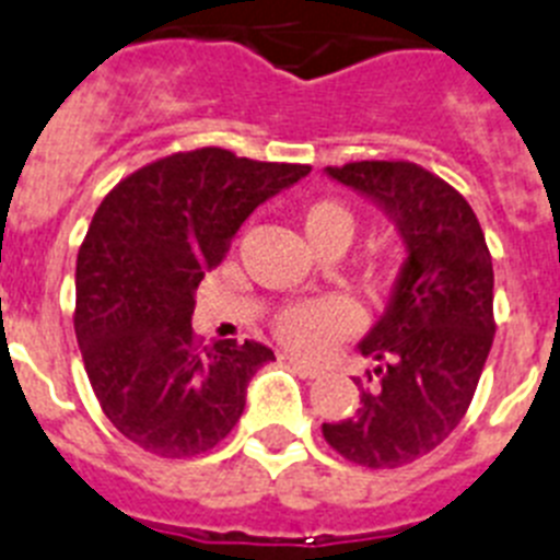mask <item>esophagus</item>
<instances>
[{
	"label": "esophagus",
	"instance_id": "esophagus-1",
	"mask_svg": "<svg viewBox=\"0 0 560 560\" xmlns=\"http://www.w3.org/2000/svg\"><path fill=\"white\" fill-rule=\"evenodd\" d=\"M283 360L289 362V365L294 368L300 376H305V380H317V376H323V368L314 365V362H305V360H300V357H291V353H285Z\"/></svg>",
	"mask_w": 560,
	"mask_h": 560
}]
</instances>
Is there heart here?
I'll return each mask as SVG.
<instances>
[{
  "label": "heart",
  "instance_id": "heart-1",
  "mask_svg": "<svg viewBox=\"0 0 560 560\" xmlns=\"http://www.w3.org/2000/svg\"><path fill=\"white\" fill-rule=\"evenodd\" d=\"M303 229L314 248H326L328 243L348 246L357 232V214L342 200H314L303 209ZM360 323L362 314L353 300L342 294H328V298L300 300L280 308L271 323V331L300 357H323L339 339L357 334Z\"/></svg>",
  "mask_w": 560,
  "mask_h": 560
}]
</instances>
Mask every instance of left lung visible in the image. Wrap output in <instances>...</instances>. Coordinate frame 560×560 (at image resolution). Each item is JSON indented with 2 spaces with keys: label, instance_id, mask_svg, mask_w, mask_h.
<instances>
[{
  "label": "left lung",
  "instance_id": "1",
  "mask_svg": "<svg viewBox=\"0 0 560 560\" xmlns=\"http://www.w3.org/2000/svg\"><path fill=\"white\" fill-rule=\"evenodd\" d=\"M374 198L408 243L385 317L360 342L380 360L351 419L323 424L342 458L394 470L436 451L465 419L493 346V257L479 218L447 180L410 161L326 166Z\"/></svg>",
  "mask_w": 560,
  "mask_h": 560
}]
</instances>
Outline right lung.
Listing matches in <instances>:
<instances>
[{
    "label": "right lung",
    "mask_w": 560,
    "mask_h": 560,
    "mask_svg": "<svg viewBox=\"0 0 560 560\" xmlns=\"http://www.w3.org/2000/svg\"><path fill=\"white\" fill-rule=\"evenodd\" d=\"M308 172L221 147L172 152L95 209L75 260V339L104 417L141 451L192 458L237 424L248 380L275 353L255 339L203 346L195 289L248 214Z\"/></svg>",
    "instance_id": "obj_1"
}]
</instances>
